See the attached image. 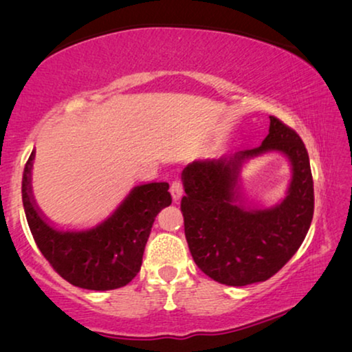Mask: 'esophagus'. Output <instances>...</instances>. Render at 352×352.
Instances as JSON below:
<instances>
[{
	"instance_id": "obj_1",
	"label": "esophagus",
	"mask_w": 352,
	"mask_h": 352,
	"mask_svg": "<svg viewBox=\"0 0 352 352\" xmlns=\"http://www.w3.org/2000/svg\"><path fill=\"white\" fill-rule=\"evenodd\" d=\"M170 192H171L173 200L179 201L182 194H184V189H182V182L181 181H173L171 187H170Z\"/></svg>"
}]
</instances>
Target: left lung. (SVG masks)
Masks as SVG:
<instances>
[{
	"mask_svg": "<svg viewBox=\"0 0 352 352\" xmlns=\"http://www.w3.org/2000/svg\"><path fill=\"white\" fill-rule=\"evenodd\" d=\"M256 148L218 160L192 162L182 171L184 232L197 266L230 287L264 282L301 247L314 214L309 155L296 131L276 117ZM267 151L283 153L292 165L287 195L271 209H250L239 192L245 161Z\"/></svg>",
	"mask_w": 352,
	"mask_h": 352,
	"instance_id": "8db88e82",
	"label": "left lung"
}]
</instances>
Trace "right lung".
<instances>
[{
	"label": "right lung",
	"instance_id": "obj_1",
	"mask_svg": "<svg viewBox=\"0 0 352 352\" xmlns=\"http://www.w3.org/2000/svg\"><path fill=\"white\" fill-rule=\"evenodd\" d=\"M28 158L22 177V201L33 239L54 271L72 285L105 292L124 287L138 276L155 216L171 205L168 182L136 186L104 223L86 230H59L46 223L32 194Z\"/></svg>",
	"mask_w": 352,
	"mask_h": 352
}]
</instances>
